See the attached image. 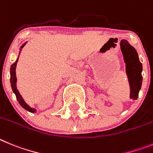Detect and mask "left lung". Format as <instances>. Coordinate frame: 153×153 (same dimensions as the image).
<instances>
[{
  "label": "left lung",
  "instance_id": "1",
  "mask_svg": "<svg viewBox=\"0 0 153 153\" xmlns=\"http://www.w3.org/2000/svg\"><path fill=\"white\" fill-rule=\"evenodd\" d=\"M120 49L126 63V72L130 87V97L133 100H137L143 81V65L140 62L137 50L126 39L120 41Z\"/></svg>",
  "mask_w": 153,
  "mask_h": 153
}]
</instances>
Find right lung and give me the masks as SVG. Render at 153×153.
Segmentation results:
<instances>
[{
    "instance_id": "obj_1",
    "label": "right lung",
    "mask_w": 153,
    "mask_h": 153,
    "mask_svg": "<svg viewBox=\"0 0 153 153\" xmlns=\"http://www.w3.org/2000/svg\"><path fill=\"white\" fill-rule=\"evenodd\" d=\"M26 43H27V42H25V43H24V44H23L21 47H20V52H21V50H22L21 49L23 47V46H25ZM20 53H19V56H20ZM18 58H17V59H16V61L15 62L13 63V65H12L11 67H10V84H11L12 90H13V92L15 94V95H16V100H17V101H18V102H19V104H20V105H21L22 107H23L24 109L27 110V111H30V112L35 113L36 111L35 109H33V108H32V107H30V106L27 105V104H26V102H25V101H24V100H23V99L22 96L20 95V92L18 91V90H17V88H16V63H17V61H18Z\"/></svg>"
}]
</instances>
